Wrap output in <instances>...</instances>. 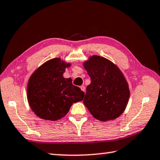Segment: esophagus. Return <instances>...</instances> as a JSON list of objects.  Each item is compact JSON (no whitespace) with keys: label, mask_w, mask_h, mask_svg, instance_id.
Instances as JSON below:
<instances>
[{"label":"esophagus","mask_w":160,"mask_h":160,"mask_svg":"<svg viewBox=\"0 0 160 160\" xmlns=\"http://www.w3.org/2000/svg\"><path fill=\"white\" fill-rule=\"evenodd\" d=\"M80 89H81V90L82 91H83V92H85V87L84 86V85H82L80 87Z\"/></svg>","instance_id":"1"}]
</instances>
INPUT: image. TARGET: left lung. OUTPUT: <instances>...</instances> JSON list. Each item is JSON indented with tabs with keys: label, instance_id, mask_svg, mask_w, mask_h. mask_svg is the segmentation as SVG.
<instances>
[{
	"label": "left lung",
	"instance_id": "left-lung-1",
	"mask_svg": "<svg viewBox=\"0 0 160 160\" xmlns=\"http://www.w3.org/2000/svg\"><path fill=\"white\" fill-rule=\"evenodd\" d=\"M83 66L91 78L84 104L96 119L114 120L125 111L130 97L123 72L112 61L97 55L90 56Z\"/></svg>",
	"mask_w": 160,
	"mask_h": 160
}]
</instances>
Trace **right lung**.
Instances as JSON below:
<instances>
[{"mask_svg":"<svg viewBox=\"0 0 160 160\" xmlns=\"http://www.w3.org/2000/svg\"><path fill=\"white\" fill-rule=\"evenodd\" d=\"M70 66L60 58L48 60L29 78L27 95L29 107L38 117L57 121L64 117L73 103L82 101L85 93L65 78L66 68Z\"/></svg>","mask_w":160,"mask_h":160,"instance_id":"obj_1","label":"right lung"}]
</instances>
